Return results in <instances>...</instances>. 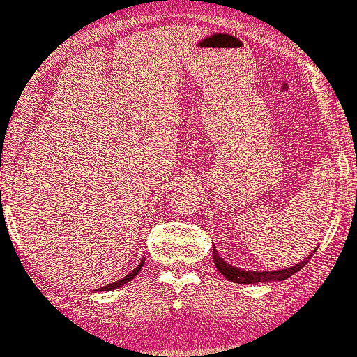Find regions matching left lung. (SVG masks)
Listing matches in <instances>:
<instances>
[{
    "label": "left lung",
    "instance_id": "obj_1",
    "mask_svg": "<svg viewBox=\"0 0 357 357\" xmlns=\"http://www.w3.org/2000/svg\"><path fill=\"white\" fill-rule=\"evenodd\" d=\"M214 250V265L215 268L219 270L220 273L224 275L225 278L231 280L234 283H241V285H250V283H260V282H282V280H287L290 278L293 273L298 272L300 268H303L306 264H308V260L311 259V254L310 257H306L303 261H298V264H295L293 267L290 268H282V270H270V272H252V270H242L238 267H234V265L227 264L222 257L218 254V249H212Z\"/></svg>",
    "mask_w": 357,
    "mask_h": 357
}]
</instances>
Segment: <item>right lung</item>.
<instances>
[{
	"instance_id": "obj_1",
	"label": "right lung",
	"mask_w": 357,
	"mask_h": 357,
	"mask_svg": "<svg viewBox=\"0 0 357 357\" xmlns=\"http://www.w3.org/2000/svg\"><path fill=\"white\" fill-rule=\"evenodd\" d=\"M143 264H145V259H143L142 261H139V264L137 265V268H133L132 272H130L128 275H125L123 278L121 280H116V282H114V283H110V285H107V287H102V288H97L96 291H108V290H115V288H120V287H123V285H126V283L128 282H132V280L137 277L138 275V272L139 270H142V267H143Z\"/></svg>"
}]
</instances>
